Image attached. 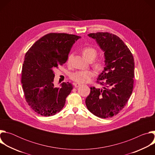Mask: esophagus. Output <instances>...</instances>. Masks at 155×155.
I'll return each instance as SVG.
<instances>
[{"label": "esophagus", "instance_id": "obj_1", "mask_svg": "<svg viewBox=\"0 0 155 155\" xmlns=\"http://www.w3.org/2000/svg\"><path fill=\"white\" fill-rule=\"evenodd\" d=\"M74 86H75V87H79V86H81V84L77 83H74Z\"/></svg>", "mask_w": 155, "mask_h": 155}]
</instances>
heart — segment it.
<instances>
[{
	"instance_id": "heart-1",
	"label": "heart",
	"mask_w": 155,
	"mask_h": 155,
	"mask_svg": "<svg viewBox=\"0 0 155 155\" xmlns=\"http://www.w3.org/2000/svg\"><path fill=\"white\" fill-rule=\"evenodd\" d=\"M81 53L83 56L88 61H93L97 56V50L92 47H85L81 50ZM71 56L68 59V62L69 63L71 61ZM104 62L102 60H97L93 63L94 67L97 69L101 70L104 67ZM94 72L91 70L78 71L70 75V78L74 81L79 83H84L90 81L91 78L94 76Z\"/></svg>"
}]
</instances>
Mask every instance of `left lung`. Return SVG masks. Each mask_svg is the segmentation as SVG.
<instances>
[{"label":"left lung","mask_w":155,"mask_h":155,"mask_svg":"<svg viewBox=\"0 0 155 155\" xmlns=\"http://www.w3.org/2000/svg\"><path fill=\"white\" fill-rule=\"evenodd\" d=\"M104 52L105 64L97 82L104 87H91L86 105L94 115L107 118L117 115L127 104L133 90L134 58L120 37L108 32L87 35Z\"/></svg>","instance_id":"obj_1"}]
</instances>
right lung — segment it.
<instances>
[{"label":"right lung","instance_id":"add662e5","mask_svg":"<svg viewBox=\"0 0 155 155\" xmlns=\"http://www.w3.org/2000/svg\"><path fill=\"white\" fill-rule=\"evenodd\" d=\"M80 38L73 34L50 33L34 43L26 53L21 83L26 101L37 114L50 117L64 107L74 86L63 82L61 87H55L54 70L66 62Z\"/></svg>","mask_w":155,"mask_h":155}]
</instances>
